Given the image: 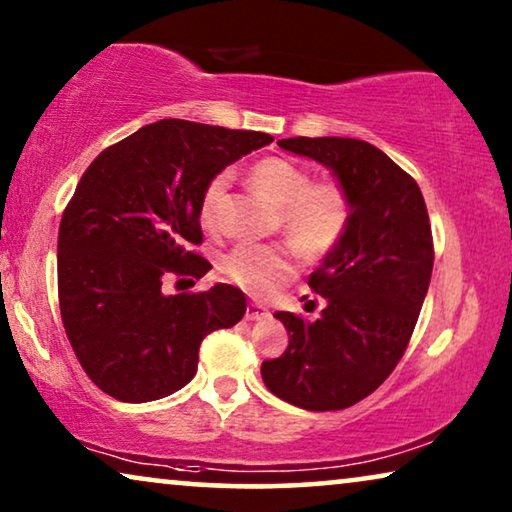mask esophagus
<instances>
[{
	"instance_id": "34e87169",
	"label": "esophagus",
	"mask_w": 512,
	"mask_h": 512,
	"mask_svg": "<svg viewBox=\"0 0 512 512\" xmlns=\"http://www.w3.org/2000/svg\"><path fill=\"white\" fill-rule=\"evenodd\" d=\"M265 317H270V312L265 310L263 305H256V303H249L247 305V312H244V319L247 321H261Z\"/></svg>"
}]
</instances>
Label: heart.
<instances>
[{
    "instance_id": "1",
    "label": "heart",
    "mask_w": 512,
    "mask_h": 512,
    "mask_svg": "<svg viewBox=\"0 0 512 512\" xmlns=\"http://www.w3.org/2000/svg\"><path fill=\"white\" fill-rule=\"evenodd\" d=\"M228 172L214 174L200 198V221L209 230L221 223ZM249 184L270 205L279 207V223L303 256H324L342 240L352 216V202L338 181H314L303 165L289 158L268 156L249 167ZM223 272L256 296L275 291L293 272L289 249L277 244L242 242L223 258Z\"/></svg>"
}]
</instances>
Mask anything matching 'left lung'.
<instances>
[{"instance_id": "8db88e82", "label": "left lung", "mask_w": 512, "mask_h": 512, "mask_svg": "<svg viewBox=\"0 0 512 512\" xmlns=\"http://www.w3.org/2000/svg\"><path fill=\"white\" fill-rule=\"evenodd\" d=\"M282 149L333 170L352 202L342 240L307 284L326 298L317 321L277 312L289 333L263 361L265 387L303 410H342L391 375L429 291L433 237L417 181L377 146L349 137L279 139Z\"/></svg>"}]
</instances>
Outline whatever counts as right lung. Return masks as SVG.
Segmentation results:
<instances>
[{"instance_id":"right-lung-1","label":"right lung","mask_w":512,"mask_h":512,"mask_svg":"<svg viewBox=\"0 0 512 512\" xmlns=\"http://www.w3.org/2000/svg\"><path fill=\"white\" fill-rule=\"evenodd\" d=\"M270 142L265 132L165 118L83 172L60 221L58 298L76 359L104 394L123 403L174 394L193 380L205 335L244 317L235 286L167 296L163 279L212 270L191 251L202 244V191Z\"/></svg>"}]
</instances>
